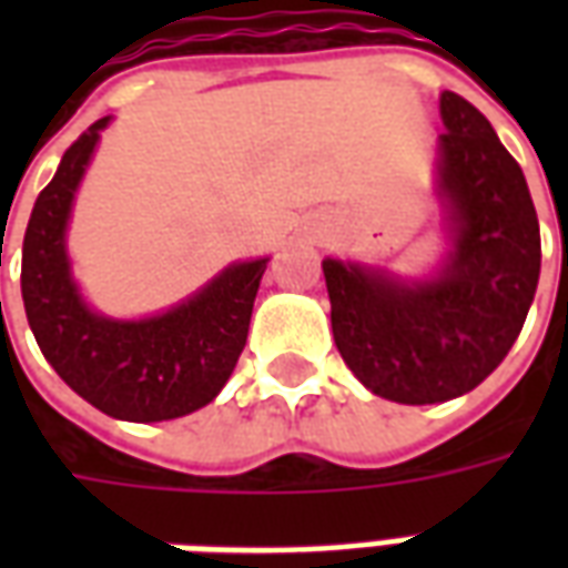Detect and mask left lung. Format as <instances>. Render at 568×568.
<instances>
[{
	"instance_id": "obj_1",
	"label": "left lung",
	"mask_w": 568,
	"mask_h": 568,
	"mask_svg": "<svg viewBox=\"0 0 568 568\" xmlns=\"http://www.w3.org/2000/svg\"><path fill=\"white\" fill-rule=\"evenodd\" d=\"M438 197L450 252L428 280L325 258L334 344L371 393L438 405L499 368L524 328L541 271L524 170L459 93H440Z\"/></svg>"
}]
</instances>
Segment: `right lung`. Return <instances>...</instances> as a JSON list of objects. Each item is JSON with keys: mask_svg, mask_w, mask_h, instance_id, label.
Wrapping results in <instances>:
<instances>
[{"mask_svg": "<svg viewBox=\"0 0 568 568\" xmlns=\"http://www.w3.org/2000/svg\"><path fill=\"white\" fill-rule=\"evenodd\" d=\"M105 124L100 118L69 145L32 206L20 261L23 307L42 356L97 410L130 423L185 417L210 405L234 374L267 258L236 261L149 320L93 313L69 271L67 224Z\"/></svg>", "mask_w": 568, "mask_h": 568, "instance_id": "add662e5", "label": "right lung"}]
</instances>
